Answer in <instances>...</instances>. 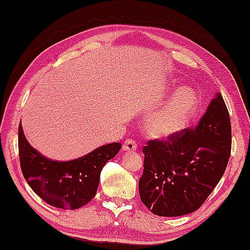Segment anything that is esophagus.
Segmentation results:
<instances>
[{"instance_id":"obj_1","label":"esophagus","mask_w":250,"mask_h":250,"mask_svg":"<svg viewBox=\"0 0 250 250\" xmlns=\"http://www.w3.org/2000/svg\"><path fill=\"white\" fill-rule=\"evenodd\" d=\"M123 148L125 151H127V152L135 151V150L137 149V144H136V142L133 141V139H126L124 144Z\"/></svg>"}]
</instances>
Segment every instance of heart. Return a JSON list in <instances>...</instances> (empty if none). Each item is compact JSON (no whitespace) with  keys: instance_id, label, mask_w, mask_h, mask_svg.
Segmentation results:
<instances>
[{"instance_id":"obj_1","label":"heart","mask_w":250,"mask_h":250,"mask_svg":"<svg viewBox=\"0 0 250 250\" xmlns=\"http://www.w3.org/2000/svg\"><path fill=\"white\" fill-rule=\"evenodd\" d=\"M199 99L191 88L182 87L171 100L148 120L150 135L158 139L173 136L187 125L198 109Z\"/></svg>"}]
</instances>
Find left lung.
I'll use <instances>...</instances> for the list:
<instances>
[{
    "label": "left lung",
    "instance_id": "left-lung-1",
    "mask_svg": "<svg viewBox=\"0 0 250 250\" xmlns=\"http://www.w3.org/2000/svg\"><path fill=\"white\" fill-rule=\"evenodd\" d=\"M138 181L143 204L155 215H187L204 202L222 179L231 152V123L220 94L195 127L166 141H149L143 149Z\"/></svg>",
    "mask_w": 250,
    "mask_h": 250
}]
</instances>
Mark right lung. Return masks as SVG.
I'll return each instance as SVG.
<instances>
[{
  "label": "right lung",
  "instance_id": "1",
  "mask_svg": "<svg viewBox=\"0 0 250 250\" xmlns=\"http://www.w3.org/2000/svg\"><path fill=\"white\" fill-rule=\"evenodd\" d=\"M18 134L23 177L46 204L65 210H75L94 198L103 166L121 148L120 143H112L77 160L59 162L45 158L31 146L21 124Z\"/></svg>",
  "mask_w": 250,
  "mask_h": 250
}]
</instances>
